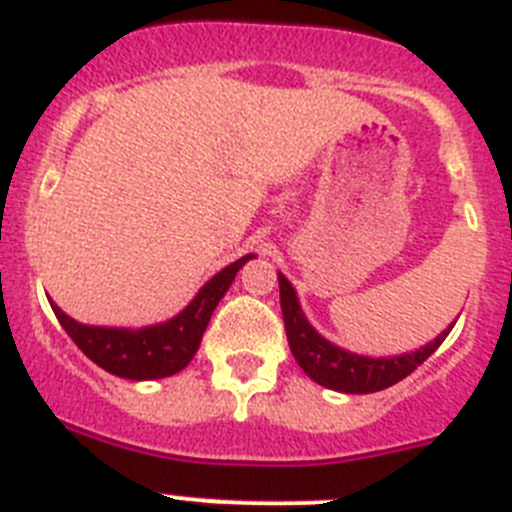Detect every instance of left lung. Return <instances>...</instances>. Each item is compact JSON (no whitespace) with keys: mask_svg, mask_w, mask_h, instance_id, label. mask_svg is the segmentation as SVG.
Returning <instances> with one entry per match:
<instances>
[{"mask_svg":"<svg viewBox=\"0 0 512 512\" xmlns=\"http://www.w3.org/2000/svg\"><path fill=\"white\" fill-rule=\"evenodd\" d=\"M279 297H281V314H284V327H287V340L292 355L297 358L299 368L317 381L320 386L332 388L342 393H373L403 381L406 375L414 373L426 358L444 342L447 332L437 337L434 342L419 348L416 353L396 355V358H365V355L348 353L337 348L330 340L314 332L307 317L302 314L294 294L292 284L279 274Z\"/></svg>","mask_w":512,"mask_h":512,"instance_id":"left-lung-1","label":"left lung"}]
</instances>
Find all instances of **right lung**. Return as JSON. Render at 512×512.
Instances as JSON below:
<instances>
[{
	"mask_svg": "<svg viewBox=\"0 0 512 512\" xmlns=\"http://www.w3.org/2000/svg\"><path fill=\"white\" fill-rule=\"evenodd\" d=\"M251 256L233 261L223 271L213 276L198 292V297L182 309L175 320L164 325L144 327V330H116V327H91L70 320L60 307L53 312L70 340L88 355L103 370L129 378V381H152V378H167L185 368L198 353L203 332L210 322V314L218 307L223 294L228 292L231 281L236 279Z\"/></svg>",
	"mask_w": 512,
	"mask_h": 512,
	"instance_id": "obj_1",
	"label": "right lung"
}]
</instances>
